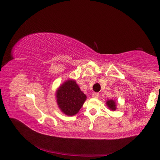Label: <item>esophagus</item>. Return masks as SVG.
Here are the masks:
<instances>
[{
  "instance_id": "obj_1",
  "label": "esophagus",
  "mask_w": 160,
  "mask_h": 160,
  "mask_svg": "<svg viewBox=\"0 0 160 160\" xmlns=\"http://www.w3.org/2000/svg\"><path fill=\"white\" fill-rule=\"evenodd\" d=\"M99 96V93H97V92L92 93V97H94V98H98Z\"/></svg>"
}]
</instances>
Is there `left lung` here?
<instances>
[{"label":"left lung","instance_id":"1","mask_svg":"<svg viewBox=\"0 0 160 160\" xmlns=\"http://www.w3.org/2000/svg\"><path fill=\"white\" fill-rule=\"evenodd\" d=\"M107 104L108 107H109L110 109L112 110H115L116 109V104H115V102L113 101V100H108L107 102Z\"/></svg>","mask_w":160,"mask_h":160}]
</instances>
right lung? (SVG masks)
<instances>
[{"label": "right lung", "mask_w": 160, "mask_h": 160, "mask_svg": "<svg viewBox=\"0 0 160 160\" xmlns=\"http://www.w3.org/2000/svg\"><path fill=\"white\" fill-rule=\"evenodd\" d=\"M56 98L62 112L68 116H73L79 112L87 97L75 81L68 80L59 88Z\"/></svg>", "instance_id": "add662e5"}]
</instances>
